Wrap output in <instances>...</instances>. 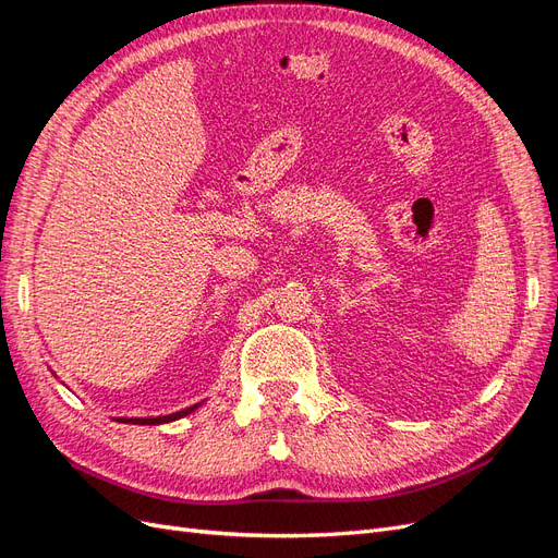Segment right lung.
I'll return each instance as SVG.
<instances>
[{
	"mask_svg": "<svg viewBox=\"0 0 558 558\" xmlns=\"http://www.w3.org/2000/svg\"><path fill=\"white\" fill-rule=\"evenodd\" d=\"M199 408V402L197 404H193V408H185V410H181V412H174V414H165V416H148V418H118V421H123V424H140V426H158V424H170V421H177V418H181V416H185V414H191V412H195Z\"/></svg>",
	"mask_w": 558,
	"mask_h": 558,
	"instance_id": "1",
	"label": "right lung"
}]
</instances>
